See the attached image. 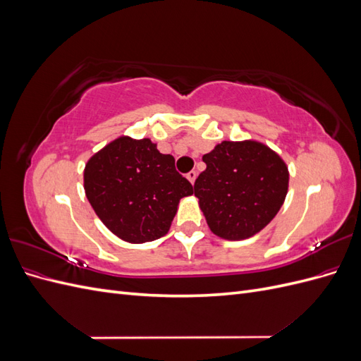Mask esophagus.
<instances>
[{
	"label": "esophagus",
	"mask_w": 361,
	"mask_h": 361,
	"mask_svg": "<svg viewBox=\"0 0 361 361\" xmlns=\"http://www.w3.org/2000/svg\"><path fill=\"white\" fill-rule=\"evenodd\" d=\"M195 178H197V171H190L188 174H187V179L191 182V183H194L195 182Z\"/></svg>",
	"instance_id": "34e87169"
}]
</instances>
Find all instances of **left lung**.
<instances>
[{
  "label": "left lung",
  "instance_id": "obj_1",
  "mask_svg": "<svg viewBox=\"0 0 361 361\" xmlns=\"http://www.w3.org/2000/svg\"><path fill=\"white\" fill-rule=\"evenodd\" d=\"M203 162L206 170L195 179L194 195L216 236L228 241L255 236L285 203L288 166L260 141H221Z\"/></svg>",
  "mask_w": 361,
  "mask_h": 361
}]
</instances>
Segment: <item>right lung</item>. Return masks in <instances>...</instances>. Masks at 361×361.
Here are the masks:
<instances>
[{"instance_id":"1","label":"right lung","mask_w":361,"mask_h":361,"mask_svg":"<svg viewBox=\"0 0 361 361\" xmlns=\"http://www.w3.org/2000/svg\"><path fill=\"white\" fill-rule=\"evenodd\" d=\"M84 191L110 232L129 244L167 235L180 199L192 185L149 138L122 135L87 161Z\"/></svg>"}]
</instances>
